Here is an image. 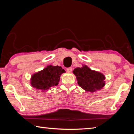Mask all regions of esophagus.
<instances>
[{
	"label": "esophagus",
	"mask_w": 134,
	"mask_h": 134,
	"mask_svg": "<svg viewBox=\"0 0 134 134\" xmlns=\"http://www.w3.org/2000/svg\"><path fill=\"white\" fill-rule=\"evenodd\" d=\"M67 71L68 72H71L72 71V68L71 67H69L67 69Z\"/></svg>",
	"instance_id": "34e87169"
}]
</instances>
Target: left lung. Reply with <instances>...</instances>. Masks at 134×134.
Masks as SVG:
<instances>
[{
    "mask_svg": "<svg viewBox=\"0 0 134 134\" xmlns=\"http://www.w3.org/2000/svg\"><path fill=\"white\" fill-rule=\"evenodd\" d=\"M78 85L87 92H94L101 89L105 85V77L102 73L92 70L87 65L73 70Z\"/></svg>",
    "mask_w": 134,
    "mask_h": 134,
    "instance_id": "left-lung-1",
    "label": "left lung"
}]
</instances>
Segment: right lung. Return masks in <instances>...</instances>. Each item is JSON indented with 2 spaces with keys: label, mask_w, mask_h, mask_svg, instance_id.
Wrapping results in <instances>:
<instances>
[{
  "label": "right lung",
  "mask_w": 134,
  "mask_h": 134,
  "mask_svg": "<svg viewBox=\"0 0 134 134\" xmlns=\"http://www.w3.org/2000/svg\"><path fill=\"white\" fill-rule=\"evenodd\" d=\"M65 72L62 67L48 65L44 70L33 74L31 85L33 87L41 90H48L51 87L58 85L61 74Z\"/></svg>",
  "instance_id": "1"
}]
</instances>
